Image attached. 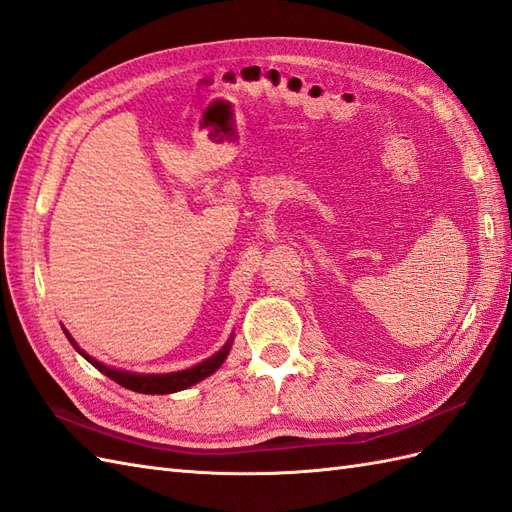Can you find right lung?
Wrapping results in <instances>:
<instances>
[{
  "instance_id": "1",
  "label": "right lung",
  "mask_w": 512,
  "mask_h": 512,
  "mask_svg": "<svg viewBox=\"0 0 512 512\" xmlns=\"http://www.w3.org/2000/svg\"><path fill=\"white\" fill-rule=\"evenodd\" d=\"M65 330V328H62ZM69 343L76 347V352L82 354L89 363L104 373V376H108L110 380H115L117 384L126 386V389L130 391H136V393H147V395H167V393H176V391H182V389H189V386L202 382L204 378H208L210 373H215L221 365L223 360L228 358L230 354V347H232V336L230 341L221 347V350L215 354L206 358L204 363H199L191 369H184V371H176V373H130V371H121V369H115V367H108V365H102L99 360L91 358L89 354H86L84 350H80L78 343L71 339V334L65 330Z\"/></svg>"
}]
</instances>
